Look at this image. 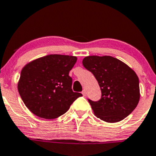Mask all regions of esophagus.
<instances>
[{
	"label": "esophagus",
	"instance_id": "34e87169",
	"mask_svg": "<svg viewBox=\"0 0 156 156\" xmlns=\"http://www.w3.org/2000/svg\"><path fill=\"white\" fill-rule=\"evenodd\" d=\"M81 93H82V94H83V95H84V96H85V95H86V90H85V89H84V90H83V91H82V92H81Z\"/></svg>",
	"mask_w": 156,
	"mask_h": 156
}]
</instances>
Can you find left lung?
Segmentation results:
<instances>
[{
    "mask_svg": "<svg viewBox=\"0 0 156 156\" xmlns=\"http://www.w3.org/2000/svg\"><path fill=\"white\" fill-rule=\"evenodd\" d=\"M98 81L101 98L88 100L94 115L109 123L120 122L132 113L140 98L139 81L134 70L112 56H87L82 61Z\"/></svg>",
    "mask_w": 156,
    "mask_h": 156,
    "instance_id": "left-lung-1",
    "label": "left lung"
}]
</instances>
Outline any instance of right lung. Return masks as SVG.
I'll use <instances>...</instances> for the list:
<instances>
[{
	"label": "right lung",
	"mask_w": 156,
	"mask_h": 156,
	"mask_svg": "<svg viewBox=\"0 0 156 156\" xmlns=\"http://www.w3.org/2000/svg\"><path fill=\"white\" fill-rule=\"evenodd\" d=\"M76 62L75 56L49 55L23 67L17 89L33 114L41 119H56L82 96L72 91V79L68 75Z\"/></svg>",
	"instance_id": "obj_1"
}]
</instances>
